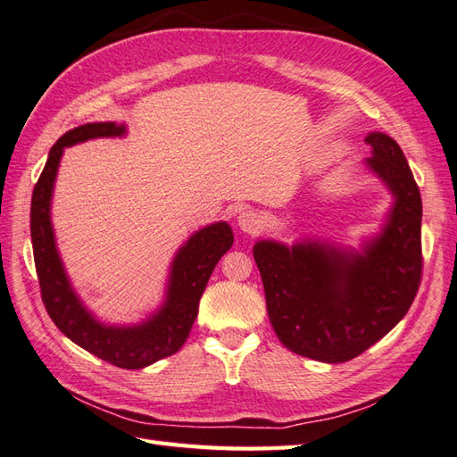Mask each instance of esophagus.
<instances>
[{"instance_id":"obj_1","label":"esophagus","mask_w":457,"mask_h":457,"mask_svg":"<svg viewBox=\"0 0 457 457\" xmlns=\"http://www.w3.org/2000/svg\"><path fill=\"white\" fill-rule=\"evenodd\" d=\"M266 225V220H263V215L254 209H246L242 211L238 215V227L248 232V235H256Z\"/></svg>"}]
</instances>
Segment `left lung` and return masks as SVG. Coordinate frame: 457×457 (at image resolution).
<instances>
[{
  "label": "left lung",
  "mask_w": 457,
  "mask_h": 457,
  "mask_svg": "<svg viewBox=\"0 0 457 457\" xmlns=\"http://www.w3.org/2000/svg\"><path fill=\"white\" fill-rule=\"evenodd\" d=\"M370 168L389 186L395 207L366 254L307 242L254 246L266 307L286 348L311 360L340 363L381 340L411 309L422 279V199L401 146L371 133Z\"/></svg>",
  "instance_id": "obj_1"
}]
</instances>
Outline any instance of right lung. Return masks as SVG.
Masks as SVG:
<instances>
[{
	"instance_id": "1",
	"label": "right lung",
	"mask_w": 457,
	"mask_h": 457,
	"mask_svg": "<svg viewBox=\"0 0 457 457\" xmlns=\"http://www.w3.org/2000/svg\"><path fill=\"white\" fill-rule=\"evenodd\" d=\"M123 125L87 123L79 125L56 140L50 148L43 174L30 199V238L33 256L48 317L60 332L94 356L123 370H143L150 363L176 353L194 327L199 299L217 262L232 246V230L227 222H217L195 232L181 246L171 266L168 299L158 314L133 328H115L97 322L84 309L70 287L62 262L56 252L54 232L50 225V197L64 146L84 143L96 137H120Z\"/></svg>"
}]
</instances>
